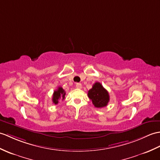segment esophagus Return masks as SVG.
Segmentation results:
<instances>
[{
  "label": "esophagus",
  "mask_w": 160,
  "mask_h": 160,
  "mask_svg": "<svg viewBox=\"0 0 160 160\" xmlns=\"http://www.w3.org/2000/svg\"><path fill=\"white\" fill-rule=\"evenodd\" d=\"M76 87L77 88H82V84L81 83H76Z\"/></svg>",
  "instance_id": "1"
}]
</instances>
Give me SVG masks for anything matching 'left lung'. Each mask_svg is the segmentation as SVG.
<instances>
[{"label": "left lung", "instance_id": "left-lung-1", "mask_svg": "<svg viewBox=\"0 0 160 160\" xmlns=\"http://www.w3.org/2000/svg\"><path fill=\"white\" fill-rule=\"evenodd\" d=\"M88 97L92 104L98 108L106 106L110 100L108 92L99 82H95L92 85V88L88 91Z\"/></svg>", "mask_w": 160, "mask_h": 160}]
</instances>
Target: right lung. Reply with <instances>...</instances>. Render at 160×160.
Returning <instances> with one entry per match:
<instances>
[{
    "instance_id": "right-lung-1",
    "label": "right lung",
    "mask_w": 160,
    "mask_h": 160,
    "mask_svg": "<svg viewBox=\"0 0 160 160\" xmlns=\"http://www.w3.org/2000/svg\"><path fill=\"white\" fill-rule=\"evenodd\" d=\"M65 94L66 93L65 91L63 90V88L61 87H59L57 90L54 91L53 93V97H52V102L54 104H57L60 99H62V100L64 99Z\"/></svg>"
}]
</instances>
